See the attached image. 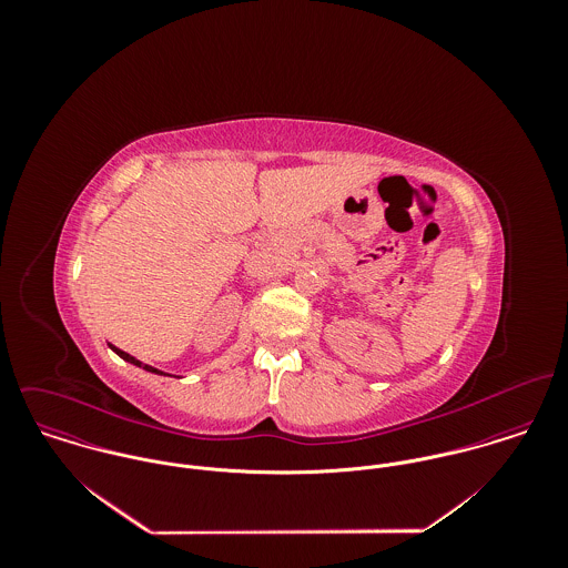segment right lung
Masks as SVG:
<instances>
[{
  "label": "right lung",
  "mask_w": 568,
  "mask_h": 568,
  "mask_svg": "<svg viewBox=\"0 0 568 568\" xmlns=\"http://www.w3.org/2000/svg\"><path fill=\"white\" fill-rule=\"evenodd\" d=\"M120 358H124V361H129V363H133V365H138V367H142V369H146V372H153V374H163V372H160V369H155V367H151V365H144L142 361H138L135 356H131V354H126V352H122V349H118L115 345H109Z\"/></svg>",
  "instance_id": "obj_1"
}]
</instances>
